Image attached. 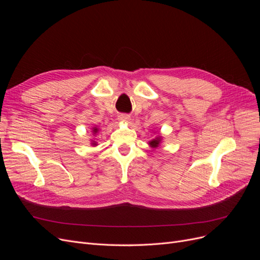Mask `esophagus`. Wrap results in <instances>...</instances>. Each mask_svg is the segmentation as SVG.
I'll return each mask as SVG.
<instances>
[{
	"label": "esophagus",
	"instance_id": "obj_1",
	"mask_svg": "<svg viewBox=\"0 0 260 260\" xmlns=\"http://www.w3.org/2000/svg\"><path fill=\"white\" fill-rule=\"evenodd\" d=\"M129 119H131V117L128 115H126V114H122V115L119 116V120L120 121H126L127 122Z\"/></svg>",
	"mask_w": 260,
	"mask_h": 260
}]
</instances>
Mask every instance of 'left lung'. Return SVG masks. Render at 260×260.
Instances as JSON below:
<instances>
[{
  "instance_id": "1",
  "label": "left lung",
  "mask_w": 260,
  "mask_h": 260,
  "mask_svg": "<svg viewBox=\"0 0 260 260\" xmlns=\"http://www.w3.org/2000/svg\"><path fill=\"white\" fill-rule=\"evenodd\" d=\"M160 141H161L160 138H156V139H154L152 141H149V144H151V146H153V147H158Z\"/></svg>"
}]
</instances>
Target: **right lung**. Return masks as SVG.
Listing matches in <instances>:
<instances>
[{
  "mask_svg": "<svg viewBox=\"0 0 260 260\" xmlns=\"http://www.w3.org/2000/svg\"><path fill=\"white\" fill-rule=\"evenodd\" d=\"M92 129H93V131H92V132H93V133H94V134H95V133H97V132H98V128H97V127H94V128H92ZM92 144H93V145H94V144H95V143H92Z\"/></svg>",
  "mask_w": 260,
  "mask_h": 260,
  "instance_id": "right-lung-1",
  "label": "right lung"
}]
</instances>
